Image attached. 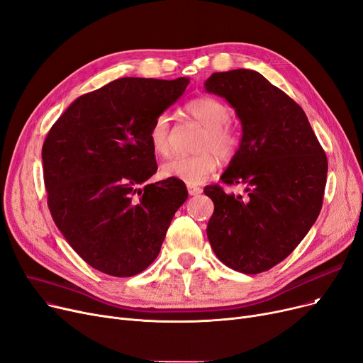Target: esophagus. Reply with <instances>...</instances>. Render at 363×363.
I'll use <instances>...</instances> for the list:
<instances>
[{
  "mask_svg": "<svg viewBox=\"0 0 363 363\" xmlns=\"http://www.w3.org/2000/svg\"><path fill=\"white\" fill-rule=\"evenodd\" d=\"M201 188L200 186H194V185H188V194L190 196H199L201 194Z\"/></svg>",
  "mask_w": 363,
  "mask_h": 363,
  "instance_id": "esophagus-1",
  "label": "esophagus"
}]
</instances>
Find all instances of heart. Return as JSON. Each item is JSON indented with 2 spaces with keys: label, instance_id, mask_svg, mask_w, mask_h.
I'll return each instance as SVG.
<instances>
[{
  "label": "heart",
  "instance_id": "heart-1",
  "mask_svg": "<svg viewBox=\"0 0 363 363\" xmlns=\"http://www.w3.org/2000/svg\"><path fill=\"white\" fill-rule=\"evenodd\" d=\"M185 113L204 128V135L199 144V154L178 155L162 164L164 178L179 179L188 185L203 182L218 167V157L230 162L240 150V133L228 123L230 108L215 98L200 96L185 105ZM148 140L152 151L160 155H169L170 144V118L160 114L154 118L148 132Z\"/></svg>",
  "mask_w": 363,
  "mask_h": 363
}]
</instances>
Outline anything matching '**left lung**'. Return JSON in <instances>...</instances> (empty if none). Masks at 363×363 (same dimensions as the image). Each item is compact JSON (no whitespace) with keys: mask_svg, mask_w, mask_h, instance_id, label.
<instances>
[{"mask_svg":"<svg viewBox=\"0 0 363 363\" xmlns=\"http://www.w3.org/2000/svg\"><path fill=\"white\" fill-rule=\"evenodd\" d=\"M204 86L242 121L240 150L220 181L245 185L243 197L204 186L215 206L208 239L220 262L258 274L292 254L318 219L328 159L303 108L259 72H215Z\"/></svg>","mask_w":363,"mask_h":363,"instance_id":"8db88e82","label":"left lung"}]
</instances>
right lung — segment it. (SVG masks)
<instances>
[{
	"instance_id": "right-lung-1",
	"label": "right lung",
	"mask_w": 363,
	"mask_h": 363,
	"mask_svg": "<svg viewBox=\"0 0 363 363\" xmlns=\"http://www.w3.org/2000/svg\"><path fill=\"white\" fill-rule=\"evenodd\" d=\"M190 80L125 77L78 98L47 133L43 172L56 227L90 267L130 277L157 258L188 197L179 179L139 188L157 172L151 123Z\"/></svg>"
}]
</instances>
